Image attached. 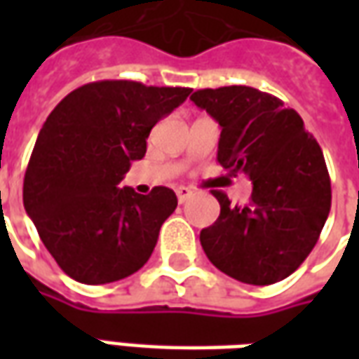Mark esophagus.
<instances>
[{
  "instance_id": "esophagus-1",
  "label": "esophagus",
  "mask_w": 359,
  "mask_h": 359,
  "mask_svg": "<svg viewBox=\"0 0 359 359\" xmlns=\"http://www.w3.org/2000/svg\"><path fill=\"white\" fill-rule=\"evenodd\" d=\"M190 196H192V190H190V188H187V187H179V188H177V198H179L180 203L187 202Z\"/></svg>"
}]
</instances>
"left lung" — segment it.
<instances>
[{
	"instance_id": "8db88e82",
	"label": "left lung",
	"mask_w": 359,
	"mask_h": 359,
	"mask_svg": "<svg viewBox=\"0 0 359 359\" xmlns=\"http://www.w3.org/2000/svg\"><path fill=\"white\" fill-rule=\"evenodd\" d=\"M190 100L221 125L217 161L246 172L252 196L231 205L221 190L217 221L200 233L210 262L246 285L292 275L316 246L331 210L323 151L304 121L275 95L252 86L196 90Z\"/></svg>"
}]
</instances>
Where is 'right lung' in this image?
<instances>
[{
	"label": "right lung",
	"instance_id": "right-lung-1",
	"mask_svg": "<svg viewBox=\"0 0 359 359\" xmlns=\"http://www.w3.org/2000/svg\"><path fill=\"white\" fill-rule=\"evenodd\" d=\"M192 90L97 81L65 95L46 118L22 184L25 210L67 275L105 285L133 275L177 208L171 188H118L146 138Z\"/></svg>",
	"mask_w": 359,
	"mask_h": 359
}]
</instances>
